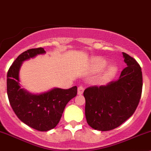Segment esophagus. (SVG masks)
<instances>
[{"label": "esophagus", "instance_id": "obj_1", "mask_svg": "<svg viewBox=\"0 0 151 151\" xmlns=\"http://www.w3.org/2000/svg\"><path fill=\"white\" fill-rule=\"evenodd\" d=\"M84 90L85 88H83V86H79L78 88H77V93H78V95H81V94H83Z\"/></svg>", "mask_w": 151, "mask_h": 151}]
</instances>
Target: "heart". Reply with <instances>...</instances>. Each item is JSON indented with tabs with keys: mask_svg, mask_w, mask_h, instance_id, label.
<instances>
[{
	"mask_svg": "<svg viewBox=\"0 0 151 151\" xmlns=\"http://www.w3.org/2000/svg\"><path fill=\"white\" fill-rule=\"evenodd\" d=\"M107 65V61L104 59L101 58H96L93 59L92 62V68L94 71H100L102 70L105 66ZM116 66H112L108 67L107 69L104 71V73L102 75V80L104 81L111 80L114 76L115 75L117 72Z\"/></svg>",
	"mask_w": 151,
	"mask_h": 151,
	"instance_id": "obj_1",
	"label": "heart"
}]
</instances>
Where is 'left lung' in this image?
<instances>
[{"label":"left lung","instance_id":"left-lung-1","mask_svg":"<svg viewBox=\"0 0 151 151\" xmlns=\"http://www.w3.org/2000/svg\"><path fill=\"white\" fill-rule=\"evenodd\" d=\"M127 66L119 79L106 85L85 90V118L96 130L106 132L121 126L134 114L142 88L141 67L135 59L123 52Z\"/></svg>","mask_w":151,"mask_h":151}]
</instances>
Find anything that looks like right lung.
I'll list each match as a JSON object with an SVG mask.
<instances>
[{
    "label": "right lung",
    "instance_id": "right-lung-1",
    "mask_svg": "<svg viewBox=\"0 0 151 151\" xmlns=\"http://www.w3.org/2000/svg\"><path fill=\"white\" fill-rule=\"evenodd\" d=\"M45 53L42 47L28 50L17 58L7 73V94L14 112L22 122L40 132L57 126L66 105L77 93V86L69 89L54 88L39 94L21 88L19 71L22 63Z\"/></svg>",
    "mask_w": 151,
    "mask_h": 151
}]
</instances>
